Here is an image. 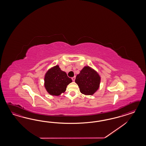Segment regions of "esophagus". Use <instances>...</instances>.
I'll return each mask as SVG.
<instances>
[{
    "instance_id": "34e87169",
    "label": "esophagus",
    "mask_w": 146,
    "mask_h": 146,
    "mask_svg": "<svg viewBox=\"0 0 146 146\" xmlns=\"http://www.w3.org/2000/svg\"><path fill=\"white\" fill-rule=\"evenodd\" d=\"M72 80L73 81H74L75 80V76H74V77H72Z\"/></svg>"
}]
</instances>
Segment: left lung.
<instances>
[{
    "label": "left lung",
    "mask_w": 146,
    "mask_h": 146,
    "mask_svg": "<svg viewBox=\"0 0 146 146\" xmlns=\"http://www.w3.org/2000/svg\"><path fill=\"white\" fill-rule=\"evenodd\" d=\"M100 80L101 78L96 71L90 67L85 66L76 75L75 82L78 85L81 93L92 95L99 88Z\"/></svg>",
    "instance_id": "obj_1"
}]
</instances>
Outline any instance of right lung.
Wrapping results in <instances>:
<instances>
[{"mask_svg":"<svg viewBox=\"0 0 146 146\" xmlns=\"http://www.w3.org/2000/svg\"><path fill=\"white\" fill-rule=\"evenodd\" d=\"M44 86L51 95L58 96L66 91L67 86L72 82L66 73L62 71L58 65L50 68L44 78Z\"/></svg>","mask_w":146,"mask_h":146,"instance_id":"obj_1","label":"right lung"}]
</instances>
